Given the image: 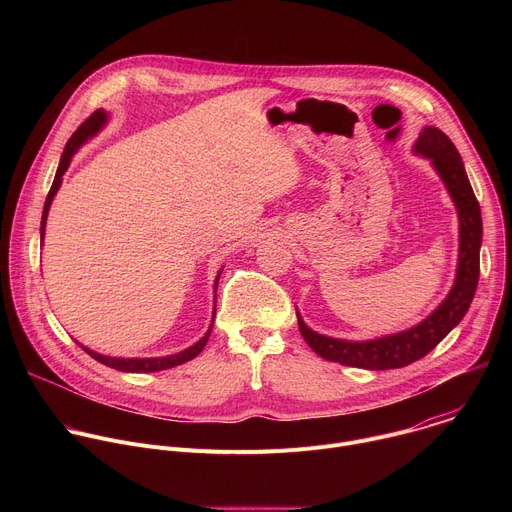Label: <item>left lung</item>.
<instances>
[{"label": "left lung", "instance_id": "1", "mask_svg": "<svg viewBox=\"0 0 512 512\" xmlns=\"http://www.w3.org/2000/svg\"><path fill=\"white\" fill-rule=\"evenodd\" d=\"M413 152L431 162L433 170L446 184L460 221V249L456 279L446 300L425 320L397 334L373 340H342L318 334L298 314V326L308 346L322 358L346 364V367L389 371L401 369L423 358L440 344L466 316L480 277V245H482V214L480 204L470 186L464 162L452 139L437 127H423L413 143Z\"/></svg>", "mask_w": 512, "mask_h": 512}]
</instances>
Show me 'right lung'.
Returning <instances> with one entry per match:
<instances>
[{
    "mask_svg": "<svg viewBox=\"0 0 512 512\" xmlns=\"http://www.w3.org/2000/svg\"><path fill=\"white\" fill-rule=\"evenodd\" d=\"M109 121V115L103 111V109H97L75 133H72V137L68 139V143L64 145V152L60 156V164H58V170H56V176H54V182L50 186V192L46 196V202H44V210H42V223H40V245L44 243V233H46V218H48V210H50V204L62 184V176L64 172L68 170L70 162H72V156H75L81 145H85L91 137H95ZM223 271H218L216 279H214V308H212V320H210V326L206 330V334L194 342L192 346L176 352V354H168V356H156V358H119V356H105V354H99L87 346H83L79 342V346L91 354L95 360H99L101 364H107V367L115 369V371H123V373H156V371H166V369H172V367H178V364L182 362H188L192 360L194 356H198L202 352V348L206 346L208 342V336L212 332V326H214V314H216V285H218V277H221Z\"/></svg>",
    "mask_w": 512,
    "mask_h": 512,
    "instance_id": "obj_1",
    "label": "right lung"
}]
</instances>
